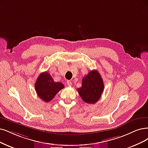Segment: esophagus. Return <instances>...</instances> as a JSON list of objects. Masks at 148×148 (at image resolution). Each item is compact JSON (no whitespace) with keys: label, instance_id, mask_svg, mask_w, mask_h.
I'll return each instance as SVG.
<instances>
[{"label":"esophagus","instance_id":"obj_1","mask_svg":"<svg viewBox=\"0 0 148 148\" xmlns=\"http://www.w3.org/2000/svg\"><path fill=\"white\" fill-rule=\"evenodd\" d=\"M66 84L68 86H71V85H72V82H71V80H68Z\"/></svg>","mask_w":148,"mask_h":148}]
</instances>
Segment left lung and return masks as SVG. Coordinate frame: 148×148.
Wrapping results in <instances>:
<instances>
[{
	"instance_id": "left-lung-1",
	"label": "left lung",
	"mask_w": 148,
	"mask_h": 148,
	"mask_svg": "<svg viewBox=\"0 0 148 148\" xmlns=\"http://www.w3.org/2000/svg\"><path fill=\"white\" fill-rule=\"evenodd\" d=\"M103 88L104 85L100 74L96 70H92L85 75L82 86L77 91L85 102L95 103L101 98Z\"/></svg>"
}]
</instances>
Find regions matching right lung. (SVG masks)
I'll return each instance as SVG.
<instances>
[{
	"label": "right lung",
	"mask_w": 148,
	"mask_h": 148,
	"mask_svg": "<svg viewBox=\"0 0 148 148\" xmlns=\"http://www.w3.org/2000/svg\"><path fill=\"white\" fill-rule=\"evenodd\" d=\"M64 87L61 82H56L47 72L40 74L36 81L35 88L40 99L46 102L51 101L54 96Z\"/></svg>",
	"instance_id": "add662e5"
}]
</instances>
